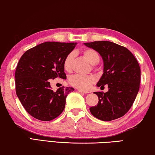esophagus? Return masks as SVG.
<instances>
[{
  "mask_svg": "<svg viewBox=\"0 0 155 155\" xmlns=\"http://www.w3.org/2000/svg\"><path fill=\"white\" fill-rule=\"evenodd\" d=\"M78 91H79V92H80V93H86V94H87V93H89V92H88V91H84V90H82V89H78Z\"/></svg>",
  "mask_w": 155,
  "mask_h": 155,
  "instance_id": "1",
  "label": "esophagus"
}]
</instances>
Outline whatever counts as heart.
Masks as SVG:
<instances>
[{
	"label": "heart",
	"mask_w": 155,
	"mask_h": 155,
	"mask_svg": "<svg viewBox=\"0 0 155 155\" xmlns=\"http://www.w3.org/2000/svg\"><path fill=\"white\" fill-rule=\"evenodd\" d=\"M82 55L91 64H97L100 62V55L93 49H85L83 50ZM73 56L72 54L67 55L63 62V67L66 71L70 72L72 69ZM95 81V78L91 75H74L69 78V83L75 88L80 89H87L89 88Z\"/></svg>",
	"instance_id": "b5f03b06"
}]
</instances>
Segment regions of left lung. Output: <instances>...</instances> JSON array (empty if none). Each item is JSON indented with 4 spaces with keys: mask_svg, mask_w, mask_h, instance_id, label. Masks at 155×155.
<instances>
[{
    "mask_svg": "<svg viewBox=\"0 0 155 155\" xmlns=\"http://www.w3.org/2000/svg\"><path fill=\"white\" fill-rule=\"evenodd\" d=\"M99 53L103 60V74L97 87L107 84L106 93L95 92L97 106L90 108L92 115L102 121H111L124 116L130 110L137 95L141 80L139 63L126 47L110 41L84 43Z\"/></svg>",
    "mask_w": 155,
    "mask_h": 155,
    "instance_id": "1",
    "label": "left lung"
}]
</instances>
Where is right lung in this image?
<instances>
[{"mask_svg": "<svg viewBox=\"0 0 155 155\" xmlns=\"http://www.w3.org/2000/svg\"><path fill=\"white\" fill-rule=\"evenodd\" d=\"M77 43L45 42L27 50L15 73L16 95L27 112L41 121H51L64 110L66 98L74 91L60 87L54 92L48 80L66 79L63 62Z\"/></svg>", "mask_w": 155, "mask_h": 155, "instance_id": "add662e5", "label": "right lung"}]
</instances>
